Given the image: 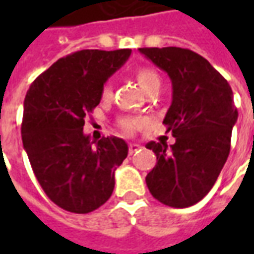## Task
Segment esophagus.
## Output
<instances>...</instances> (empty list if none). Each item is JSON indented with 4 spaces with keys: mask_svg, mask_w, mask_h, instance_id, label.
<instances>
[{
    "mask_svg": "<svg viewBox=\"0 0 254 254\" xmlns=\"http://www.w3.org/2000/svg\"><path fill=\"white\" fill-rule=\"evenodd\" d=\"M140 150H141V145H140L138 142H130V144H128V154H130V155L138 152Z\"/></svg>",
    "mask_w": 254,
    "mask_h": 254,
    "instance_id": "obj_1",
    "label": "esophagus"
}]
</instances>
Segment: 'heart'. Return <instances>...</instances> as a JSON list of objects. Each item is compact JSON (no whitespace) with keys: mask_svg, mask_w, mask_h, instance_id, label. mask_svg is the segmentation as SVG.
Here are the masks:
<instances>
[{"mask_svg":"<svg viewBox=\"0 0 254 254\" xmlns=\"http://www.w3.org/2000/svg\"><path fill=\"white\" fill-rule=\"evenodd\" d=\"M137 82L141 86V89L144 92H151L154 89H160L161 86V77L160 74L157 73L151 67H140L135 73ZM113 96L112 87L109 84H104L102 89V99L103 100H110ZM120 128L124 132H134L137 131L138 128H141L142 126L145 124L144 119L141 117H124L120 120Z\"/></svg>","mask_w":254,"mask_h":254,"instance_id":"b5f03b06","label":"heart"}]
</instances>
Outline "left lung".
Here are the masks:
<instances>
[{
  "mask_svg": "<svg viewBox=\"0 0 254 254\" xmlns=\"http://www.w3.org/2000/svg\"><path fill=\"white\" fill-rule=\"evenodd\" d=\"M172 82V103L164 124L175 144L148 142L157 164L145 182L151 195L171 208H188L215 185L229 157L238 109L228 80L193 51L140 48Z\"/></svg>",
  "mask_w": 254,
  "mask_h": 254,
  "instance_id": "8db88e82",
  "label": "left lung"
}]
</instances>
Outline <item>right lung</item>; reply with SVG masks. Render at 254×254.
<instances>
[{"mask_svg": "<svg viewBox=\"0 0 254 254\" xmlns=\"http://www.w3.org/2000/svg\"><path fill=\"white\" fill-rule=\"evenodd\" d=\"M131 49H83L61 58L29 86L24 102L22 142L46 196L72 213H89L112 196L114 171L128 147L119 137L93 145L84 119L102 100V89Z\"/></svg>", "mask_w": 254, "mask_h": 254, "instance_id": "obj_1", "label": "right lung"}]
</instances>
